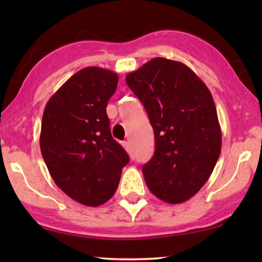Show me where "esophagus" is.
Instances as JSON below:
<instances>
[{
	"instance_id": "1",
	"label": "esophagus",
	"mask_w": 262,
	"mask_h": 262,
	"mask_svg": "<svg viewBox=\"0 0 262 262\" xmlns=\"http://www.w3.org/2000/svg\"><path fill=\"white\" fill-rule=\"evenodd\" d=\"M122 147L125 148L126 151H129V143H128L127 141H123V142H122Z\"/></svg>"
}]
</instances>
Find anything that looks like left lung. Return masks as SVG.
Masks as SVG:
<instances>
[{
	"mask_svg": "<svg viewBox=\"0 0 262 262\" xmlns=\"http://www.w3.org/2000/svg\"><path fill=\"white\" fill-rule=\"evenodd\" d=\"M126 82L143 104L155 154L142 167L148 188L171 205L194 196L220 157L222 134L209 89L187 66L155 57Z\"/></svg>",
	"mask_w": 262,
	"mask_h": 262,
	"instance_id": "left-lung-1",
	"label": "left lung"
}]
</instances>
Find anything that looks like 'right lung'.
<instances>
[{"mask_svg": "<svg viewBox=\"0 0 262 262\" xmlns=\"http://www.w3.org/2000/svg\"><path fill=\"white\" fill-rule=\"evenodd\" d=\"M118 75L98 67L74 74L47 101L40 150L53 180L84 206L113 196L127 152L110 129L106 106L117 90Z\"/></svg>", "mask_w": 262, "mask_h": 262, "instance_id": "add662e5", "label": "right lung"}]
</instances>
